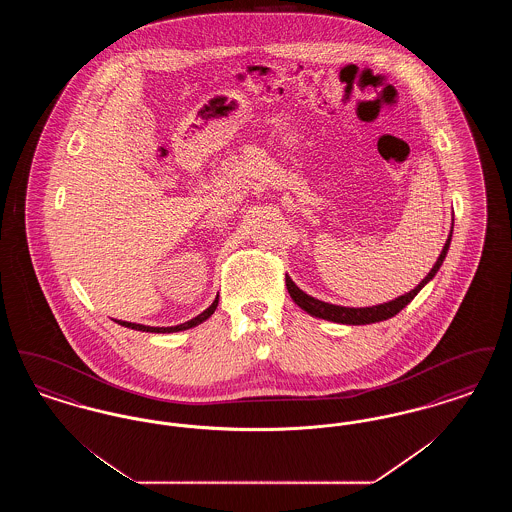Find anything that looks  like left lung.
<instances>
[{"label": "left lung", "mask_w": 512, "mask_h": 512, "mask_svg": "<svg viewBox=\"0 0 512 512\" xmlns=\"http://www.w3.org/2000/svg\"><path fill=\"white\" fill-rule=\"evenodd\" d=\"M451 236H453V226H451V232H449V236H447V242H445L441 253H439L436 265L426 274V278H424L414 290H411V292L405 293V295H399V297L391 299L388 303H380V305H372V307H341V305H332V303L320 301L317 297H311L309 293L299 290L288 274H286V288H288V293L292 295L295 305L301 307V309H303L305 313H309L311 317L324 318V320L338 322V324H353V326L382 322V320L395 317L401 309H405V307L413 301L414 297H416V293L420 292V290L438 274L439 267L443 265L445 255H447V251H449Z\"/></svg>", "instance_id": "1"}]
</instances>
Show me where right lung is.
<instances>
[{
    "mask_svg": "<svg viewBox=\"0 0 512 512\" xmlns=\"http://www.w3.org/2000/svg\"><path fill=\"white\" fill-rule=\"evenodd\" d=\"M217 305H219V295L215 297V301L201 313V315H197V317L192 318V320H188V322H184V324H178V326H146V324H136V322H126V320H117L121 326L124 328H132V330H140V332H151V334H172V332H182V330H190V328H194L197 324H201V322H205L207 318L211 317L213 313H215V309H217Z\"/></svg>",
    "mask_w": 512,
    "mask_h": 512,
    "instance_id": "add662e5",
    "label": "right lung"
}]
</instances>
